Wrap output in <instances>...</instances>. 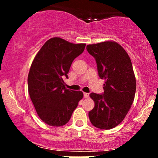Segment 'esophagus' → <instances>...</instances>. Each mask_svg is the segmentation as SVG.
Instances as JSON below:
<instances>
[{
	"label": "esophagus",
	"instance_id": "1",
	"mask_svg": "<svg viewBox=\"0 0 158 158\" xmlns=\"http://www.w3.org/2000/svg\"><path fill=\"white\" fill-rule=\"evenodd\" d=\"M84 97L85 98H88V97H89V94L84 93Z\"/></svg>",
	"mask_w": 158,
	"mask_h": 158
}]
</instances>
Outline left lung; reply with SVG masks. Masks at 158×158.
<instances>
[{
  "label": "left lung",
  "instance_id": "obj_1",
  "mask_svg": "<svg viewBox=\"0 0 158 158\" xmlns=\"http://www.w3.org/2000/svg\"><path fill=\"white\" fill-rule=\"evenodd\" d=\"M87 50L95 59L100 79H105L104 93H91L95 106L88 116L92 125L111 129L119 125L131 108L136 92L131 61L126 50L114 41L89 44Z\"/></svg>",
  "mask_w": 158,
  "mask_h": 158
}]
</instances>
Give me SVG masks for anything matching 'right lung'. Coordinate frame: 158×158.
<instances>
[{"instance_id":"1","label":"right lung","mask_w":158,"mask_h":158,"mask_svg":"<svg viewBox=\"0 0 158 158\" xmlns=\"http://www.w3.org/2000/svg\"><path fill=\"white\" fill-rule=\"evenodd\" d=\"M85 44H73L61 38H52L36 54L29 72L28 91L39 117L51 126L68 123L83 97L80 90L67 89L63 77L72 62L84 51Z\"/></svg>"}]
</instances>
